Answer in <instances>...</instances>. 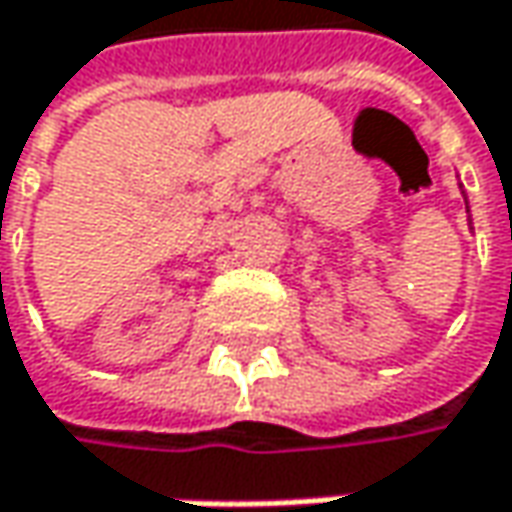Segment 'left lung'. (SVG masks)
Listing matches in <instances>:
<instances>
[{
  "mask_svg": "<svg viewBox=\"0 0 512 512\" xmlns=\"http://www.w3.org/2000/svg\"><path fill=\"white\" fill-rule=\"evenodd\" d=\"M461 195H464V201H467V192H464V187H461ZM467 213H470V201H467ZM470 227H473V218H470Z\"/></svg>",
  "mask_w": 512,
  "mask_h": 512,
  "instance_id": "left-lung-1",
  "label": "left lung"
}]
</instances>
